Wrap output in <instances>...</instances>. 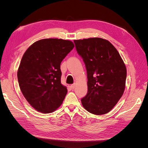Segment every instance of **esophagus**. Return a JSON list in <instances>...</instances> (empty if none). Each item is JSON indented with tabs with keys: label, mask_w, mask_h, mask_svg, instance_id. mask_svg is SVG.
<instances>
[{
	"label": "esophagus",
	"mask_w": 148,
	"mask_h": 148,
	"mask_svg": "<svg viewBox=\"0 0 148 148\" xmlns=\"http://www.w3.org/2000/svg\"><path fill=\"white\" fill-rule=\"evenodd\" d=\"M75 87V84H71V86H70V88H71V89H74Z\"/></svg>",
	"instance_id": "34e87169"
}]
</instances>
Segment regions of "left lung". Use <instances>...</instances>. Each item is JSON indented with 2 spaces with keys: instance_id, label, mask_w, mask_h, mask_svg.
Here are the masks:
<instances>
[{
  "instance_id": "8db88e82",
  "label": "left lung",
  "mask_w": 148,
  "mask_h": 148,
  "mask_svg": "<svg viewBox=\"0 0 148 148\" xmlns=\"http://www.w3.org/2000/svg\"><path fill=\"white\" fill-rule=\"evenodd\" d=\"M86 66L88 92L81 99L84 108L95 115L108 113L122 96L127 69L119 52L99 38L74 40Z\"/></svg>"
}]
</instances>
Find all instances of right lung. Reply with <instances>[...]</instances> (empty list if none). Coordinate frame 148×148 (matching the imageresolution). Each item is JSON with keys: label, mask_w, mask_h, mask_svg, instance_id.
Returning a JSON list of instances; mask_svg holds the SVG:
<instances>
[{"label": "right lung", "mask_w": 148, "mask_h": 148, "mask_svg": "<svg viewBox=\"0 0 148 148\" xmlns=\"http://www.w3.org/2000/svg\"><path fill=\"white\" fill-rule=\"evenodd\" d=\"M73 47L69 40L49 38L35 42L25 52L18 81L25 99L37 111L52 112L65 99L67 89L61 84L60 64Z\"/></svg>", "instance_id": "1"}]
</instances>
